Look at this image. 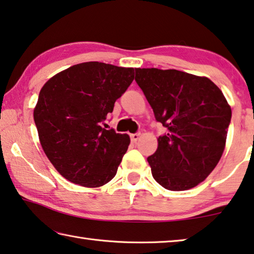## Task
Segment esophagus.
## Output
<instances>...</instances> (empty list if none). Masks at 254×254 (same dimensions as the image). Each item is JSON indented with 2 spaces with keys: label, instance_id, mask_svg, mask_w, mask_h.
Returning a JSON list of instances; mask_svg holds the SVG:
<instances>
[{
  "label": "esophagus",
  "instance_id": "1",
  "mask_svg": "<svg viewBox=\"0 0 254 254\" xmlns=\"http://www.w3.org/2000/svg\"><path fill=\"white\" fill-rule=\"evenodd\" d=\"M130 136H131V140H132V142H136V141L140 139L141 134H140V133H133V134H131Z\"/></svg>",
  "mask_w": 254,
  "mask_h": 254
}]
</instances>
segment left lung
Masks as SVG:
<instances>
[{
	"instance_id": "8db88e82",
	"label": "left lung",
	"mask_w": 254,
	"mask_h": 254,
	"mask_svg": "<svg viewBox=\"0 0 254 254\" xmlns=\"http://www.w3.org/2000/svg\"><path fill=\"white\" fill-rule=\"evenodd\" d=\"M135 81L168 130L147 159L152 177L168 190L196 187L225 149L232 115L225 96L207 77L176 69L135 68Z\"/></svg>"
}]
</instances>
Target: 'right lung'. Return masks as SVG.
<instances>
[{
  "mask_svg": "<svg viewBox=\"0 0 254 254\" xmlns=\"http://www.w3.org/2000/svg\"><path fill=\"white\" fill-rule=\"evenodd\" d=\"M134 68L88 62L56 74L42 86L33 119L56 170L96 188L117 175L130 136L103 127L114 103L134 79Z\"/></svg>",
  "mask_w": 254,
  "mask_h": 254,
  "instance_id": "add662e5",
  "label": "right lung"
}]
</instances>
